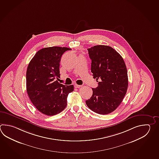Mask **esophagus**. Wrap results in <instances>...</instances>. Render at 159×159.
<instances>
[{"label": "esophagus", "mask_w": 159, "mask_h": 159, "mask_svg": "<svg viewBox=\"0 0 159 159\" xmlns=\"http://www.w3.org/2000/svg\"><path fill=\"white\" fill-rule=\"evenodd\" d=\"M74 87L75 88H79L81 87H82V85H80L78 84H75Z\"/></svg>", "instance_id": "34e87169"}]
</instances>
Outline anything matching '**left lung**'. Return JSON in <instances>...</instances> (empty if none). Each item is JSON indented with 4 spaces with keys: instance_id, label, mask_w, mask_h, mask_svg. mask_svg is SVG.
I'll list each match as a JSON object with an SVG mask.
<instances>
[{
    "instance_id": "1",
    "label": "left lung",
    "mask_w": 159,
    "mask_h": 159,
    "mask_svg": "<svg viewBox=\"0 0 159 159\" xmlns=\"http://www.w3.org/2000/svg\"><path fill=\"white\" fill-rule=\"evenodd\" d=\"M88 51L92 60L91 72L98 85L92 88V96L85 102L96 113H110L118 107L126 93V66L120 54L109 46H94Z\"/></svg>"
}]
</instances>
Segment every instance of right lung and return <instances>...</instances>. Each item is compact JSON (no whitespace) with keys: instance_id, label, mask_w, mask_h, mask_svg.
I'll return each instance as SVG.
<instances>
[{"instance_id":"add662e5","label":"right lung","mask_w":159,"mask_h":159,"mask_svg":"<svg viewBox=\"0 0 159 159\" xmlns=\"http://www.w3.org/2000/svg\"><path fill=\"white\" fill-rule=\"evenodd\" d=\"M71 49L53 46L36 52L27 68L26 91L33 105L46 116L61 113L67 106L68 94L74 85H65L56 80L60 76L59 63L63 54Z\"/></svg>"}]
</instances>
